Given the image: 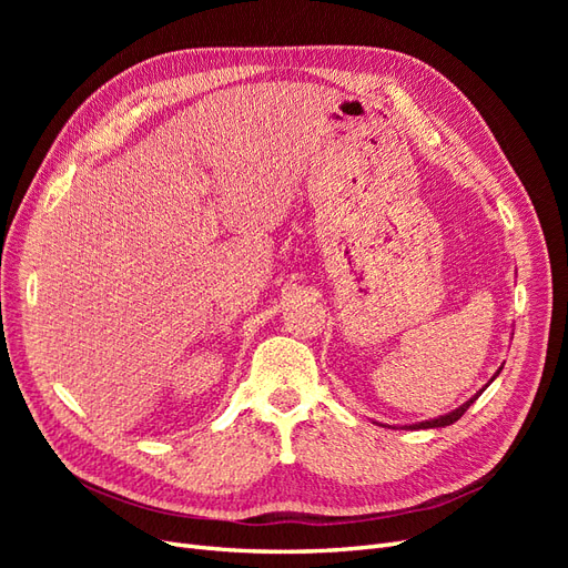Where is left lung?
<instances>
[{
  "label": "left lung",
  "instance_id": "1",
  "mask_svg": "<svg viewBox=\"0 0 568 568\" xmlns=\"http://www.w3.org/2000/svg\"><path fill=\"white\" fill-rule=\"evenodd\" d=\"M500 372H503V367L495 372V376H497V374H500ZM495 376H493V379H495ZM493 379H490V382H493ZM490 382H488V384H490ZM484 390H486V388H480V390H478V393L474 395V398H469L467 403H464V405H459L457 409L448 412V415H443V417H438V419H432V422H419V424H412L409 428H438V426H450V424H455V422H457V419H459V417L464 415V412H467V409H469V407H471V405L476 403V398H478V395H480V393H484ZM405 428H407V426H405Z\"/></svg>",
  "mask_w": 568,
  "mask_h": 568
}]
</instances>
